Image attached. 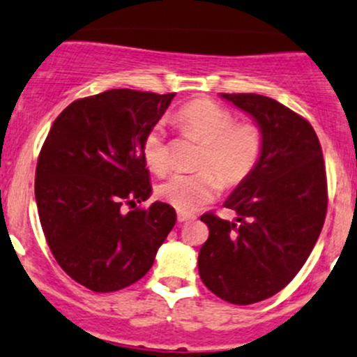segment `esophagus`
Listing matches in <instances>:
<instances>
[{
	"label": "esophagus",
	"mask_w": 357,
	"mask_h": 357,
	"mask_svg": "<svg viewBox=\"0 0 357 357\" xmlns=\"http://www.w3.org/2000/svg\"><path fill=\"white\" fill-rule=\"evenodd\" d=\"M195 215H191V213H183V211H179L178 213V222H181V223H185V222H191V220H195Z\"/></svg>",
	"instance_id": "1"
}]
</instances>
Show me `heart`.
Masks as SVG:
<instances>
[{
  "mask_svg": "<svg viewBox=\"0 0 357 357\" xmlns=\"http://www.w3.org/2000/svg\"><path fill=\"white\" fill-rule=\"evenodd\" d=\"M181 134L203 144L199 171L172 174L158 186V197L178 211L190 213L218 195L222 185L238 186L252 174L264 151V134L256 121H237L229 108L208 98L183 105L174 115ZM147 167L164 174L171 167L169 144L160 123L149 128L142 142Z\"/></svg>",
  "mask_w": 357,
  "mask_h": 357,
  "instance_id": "obj_1",
  "label": "heart"
}]
</instances>
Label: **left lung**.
<instances>
[{
    "label": "left lung",
    "instance_id": "obj_1",
    "mask_svg": "<svg viewBox=\"0 0 357 357\" xmlns=\"http://www.w3.org/2000/svg\"><path fill=\"white\" fill-rule=\"evenodd\" d=\"M222 98L259 125L264 151L227 198L236 222L199 217L210 236L199 249L198 271L218 298L250 305L281 291L310 256L327 213V178L319 137L303 116L254 93Z\"/></svg>",
    "mask_w": 357,
    "mask_h": 357
}]
</instances>
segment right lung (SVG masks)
<instances>
[{
    "label": "right lung",
    "mask_w": 357,
    "mask_h": 357,
    "mask_svg": "<svg viewBox=\"0 0 357 357\" xmlns=\"http://www.w3.org/2000/svg\"><path fill=\"white\" fill-rule=\"evenodd\" d=\"M176 93L108 89L73 101L50 127L35 171L42 230L62 269L96 293L119 291L146 276L176 223L154 202L142 155L149 128ZM134 211L125 214L123 205Z\"/></svg>",
    "instance_id": "1"
}]
</instances>
